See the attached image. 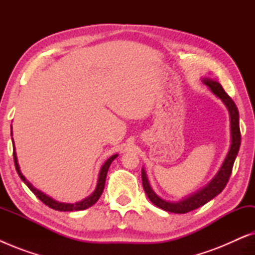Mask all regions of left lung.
Masks as SVG:
<instances>
[{
    "label": "left lung",
    "instance_id": "obj_1",
    "mask_svg": "<svg viewBox=\"0 0 255 255\" xmlns=\"http://www.w3.org/2000/svg\"><path fill=\"white\" fill-rule=\"evenodd\" d=\"M201 81L208 87L209 90L214 94L216 97L224 103L226 109L229 111L230 115V130H231V144H230V148L228 154H226L224 161L222 162L221 167L215 174V176L202 187L201 189L195 191V193L188 195V196L181 198L179 201H167L165 198L160 197L154 190L152 189L149 181L146 175L145 168H141V181L142 187L149 201L156 207L162 209V210L174 212V214H187L191 210L202 207L212 198L217 196L224 189L226 183L230 179V175L232 173V167L235 163V160L238 155L239 147H240V128H239V111L238 108L233 102L231 97L224 92L221 83L215 81V80L209 78H202Z\"/></svg>",
    "mask_w": 255,
    "mask_h": 255
}]
</instances>
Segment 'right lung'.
<instances>
[{"instance_id": "1", "label": "right lung", "mask_w": 255, "mask_h": 255, "mask_svg": "<svg viewBox=\"0 0 255 255\" xmlns=\"http://www.w3.org/2000/svg\"><path fill=\"white\" fill-rule=\"evenodd\" d=\"M11 135H12V130H11ZM11 140H12V145H13V161H15V167H16V170H17V173H18L19 177L22 179L23 182L25 183L27 187H29V189L32 191V193L36 195V196L39 198V200L43 202L44 204H46L51 209H54V210H58V211L86 210V209H88V208L92 207V205L95 204L96 202L99 201L101 195H102V193H103L104 186H106V179H107L108 169H109L111 162H113L114 160L118 156V154L111 155L110 158L107 159L106 162H104L103 165L101 166V169H100V173H99V179H97L96 188H95V190H94L93 193L89 195V196H87L86 198H83V200L79 201V202H75V203H64V202H59L57 200H54V198L48 196V195L43 193L41 190L37 189L36 187H33V184H31L29 181L26 180V177L23 175L22 172H20V168H19V165H18V160H17V154H16V151H15V144H13V139L12 138H11Z\"/></svg>"}]
</instances>
